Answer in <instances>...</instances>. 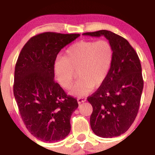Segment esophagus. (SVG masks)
<instances>
[{
	"label": "esophagus",
	"mask_w": 155,
	"mask_h": 155,
	"mask_svg": "<svg viewBox=\"0 0 155 155\" xmlns=\"http://www.w3.org/2000/svg\"><path fill=\"white\" fill-rule=\"evenodd\" d=\"M77 101H78V103L80 104L82 103V102H85L86 98H84V97H79V98L77 99Z\"/></svg>",
	"instance_id": "1"
}]
</instances>
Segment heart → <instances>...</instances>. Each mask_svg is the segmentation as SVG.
<instances>
[{
	"instance_id": "1",
	"label": "heart",
	"mask_w": 155,
	"mask_h": 155,
	"mask_svg": "<svg viewBox=\"0 0 155 155\" xmlns=\"http://www.w3.org/2000/svg\"><path fill=\"white\" fill-rule=\"evenodd\" d=\"M114 58V49L108 41H80L69 47L64 57L54 61L53 71L58 84L70 89L76 76L79 79L71 94L84 97L106 80Z\"/></svg>"
}]
</instances>
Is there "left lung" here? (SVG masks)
Masks as SVG:
<instances>
[{
	"label": "left lung",
	"mask_w": 155,
	"mask_h": 155,
	"mask_svg": "<svg viewBox=\"0 0 155 155\" xmlns=\"http://www.w3.org/2000/svg\"><path fill=\"white\" fill-rule=\"evenodd\" d=\"M83 35H104L114 49L113 62L106 80L87 97L93 107L91 129L101 137L120 136L132 125L139 110L143 88L140 61L129 42L110 31Z\"/></svg>",
	"instance_id": "obj_1"
}]
</instances>
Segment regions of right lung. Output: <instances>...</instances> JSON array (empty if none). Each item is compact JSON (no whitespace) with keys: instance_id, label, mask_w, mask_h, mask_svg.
<instances>
[{"instance_id":"right-lung-1","label":"right lung","mask_w":155,"mask_h":155,"mask_svg":"<svg viewBox=\"0 0 155 155\" xmlns=\"http://www.w3.org/2000/svg\"><path fill=\"white\" fill-rule=\"evenodd\" d=\"M79 35L38 34L25 44L18 58L15 99L26 128L44 142L61 140L71 131V117L79 105L54 80L53 64L60 50Z\"/></svg>"}]
</instances>
